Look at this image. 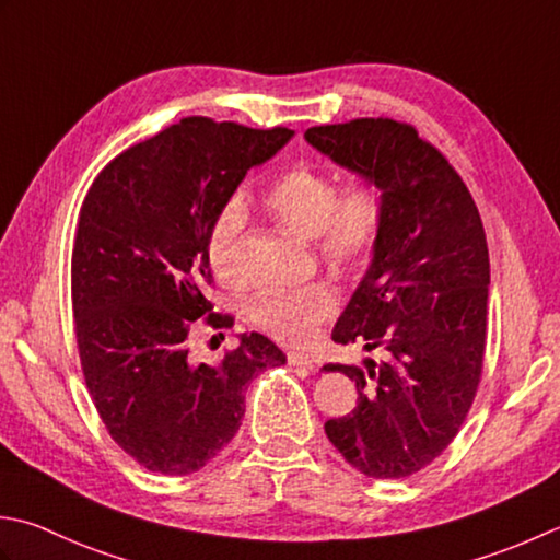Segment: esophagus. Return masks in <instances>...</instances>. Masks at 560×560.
I'll return each mask as SVG.
<instances>
[{"label": "esophagus", "instance_id": "34e87169", "mask_svg": "<svg viewBox=\"0 0 560 560\" xmlns=\"http://www.w3.org/2000/svg\"><path fill=\"white\" fill-rule=\"evenodd\" d=\"M289 364H291V366L315 369V359H313L311 354H303V352H289Z\"/></svg>", "mask_w": 560, "mask_h": 560}]
</instances>
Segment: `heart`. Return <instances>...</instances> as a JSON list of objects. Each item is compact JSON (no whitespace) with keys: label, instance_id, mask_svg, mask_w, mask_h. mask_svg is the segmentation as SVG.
<instances>
[{"label":"heart","instance_id":"obj_1","mask_svg":"<svg viewBox=\"0 0 560 560\" xmlns=\"http://www.w3.org/2000/svg\"><path fill=\"white\" fill-rule=\"evenodd\" d=\"M261 201L283 230L301 240H315L320 257L337 269H354L374 252L386 218L378 186L357 184L339 191L330 172L308 164H295L281 172L267 186ZM245 225V201L233 196L218 208L208 228V265L225 283H237L243 277L240 240ZM335 311V293L323 283L295 291H259L245 303L247 320L283 345L311 342L317 327Z\"/></svg>","mask_w":560,"mask_h":560}]
</instances>
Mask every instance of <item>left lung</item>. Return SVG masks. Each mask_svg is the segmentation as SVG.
<instances>
[{
	"label": "left lung",
	"instance_id": "obj_1",
	"mask_svg": "<svg viewBox=\"0 0 560 560\" xmlns=\"http://www.w3.org/2000/svg\"><path fill=\"white\" fill-rule=\"evenodd\" d=\"M305 140L378 186L374 257L332 330L381 359L327 364L357 383V405L325 434L369 478H408L462 430L486 354L490 259L464 179L432 142L393 118L315 126Z\"/></svg>",
	"mask_w": 560,
	"mask_h": 560
}]
</instances>
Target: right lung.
Returning <instances> with one entry per match:
<instances>
[{"label":"right lung","mask_w":560,"mask_h":560,"mask_svg":"<svg viewBox=\"0 0 560 560\" xmlns=\"http://www.w3.org/2000/svg\"><path fill=\"white\" fill-rule=\"evenodd\" d=\"M293 130L182 118L128 148L84 196L72 247V313L86 388L112 440L140 466L189 476L233 440L249 381L287 354L240 335L221 364H194L189 337L211 313L213 215Z\"/></svg>","instance_id":"obj_1"}]
</instances>
